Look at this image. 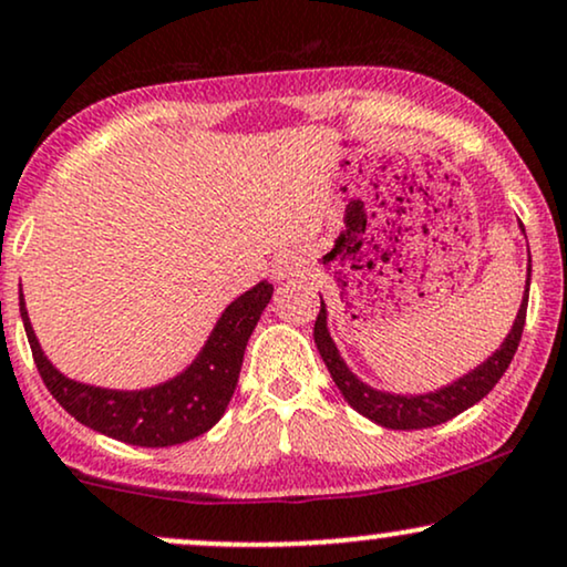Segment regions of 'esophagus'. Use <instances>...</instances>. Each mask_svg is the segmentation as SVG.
<instances>
[{"label":"esophagus","instance_id":"esophagus-1","mask_svg":"<svg viewBox=\"0 0 567 567\" xmlns=\"http://www.w3.org/2000/svg\"><path fill=\"white\" fill-rule=\"evenodd\" d=\"M298 271V264L292 261V256H279L275 264H271V277L275 279H288Z\"/></svg>","mask_w":567,"mask_h":567}]
</instances>
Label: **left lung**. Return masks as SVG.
Listing matches in <instances>:
<instances>
[{
  "instance_id": "8db88e82",
  "label": "left lung",
  "mask_w": 567,
  "mask_h": 567,
  "mask_svg": "<svg viewBox=\"0 0 567 567\" xmlns=\"http://www.w3.org/2000/svg\"><path fill=\"white\" fill-rule=\"evenodd\" d=\"M520 231L525 235L523 224ZM528 290H530V254H528V275H525V290L520 309L513 327H509L507 338L502 340V346L486 361H481L475 370H470L462 378H456L454 383L435 388L427 393H391V391H378V388L367 385L364 380H359L351 372V367L346 364V359L340 357L336 340L330 336V327H327V306L322 301L317 322H313V343H317L319 357L327 364L332 383L338 385V391L343 393V399L357 409L359 414H364L367 420L378 422V425L391 427V431H420V427H433L441 422H449L460 412H465L473 404H478L483 395L494 391V385L499 383V378L507 372L509 361H513L517 343H520L523 327H525V309H528ZM322 298V296H319Z\"/></svg>"
}]
</instances>
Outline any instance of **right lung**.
<instances>
[{"instance_id": "1", "label": "right lung", "mask_w": 567, "mask_h": 567, "mask_svg": "<svg viewBox=\"0 0 567 567\" xmlns=\"http://www.w3.org/2000/svg\"><path fill=\"white\" fill-rule=\"evenodd\" d=\"M271 292H275V285L261 279L256 288L237 296L216 319L208 340L203 343L200 353L189 361L187 370L168 378L166 383L140 388V391L79 383L60 372L47 359L33 332L23 290H20V319H23L33 361L47 391L71 417L115 441L161 449L197 439L227 412L237 378H240L245 346L254 336L266 303L271 301Z\"/></svg>"}]
</instances>
